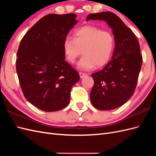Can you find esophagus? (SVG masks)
<instances>
[{"mask_svg": "<svg viewBox=\"0 0 156 156\" xmlns=\"http://www.w3.org/2000/svg\"><path fill=\"white\" fill-rule=\"evenodd\" d=\"M79 75H80V77L81 78H83L84 77L87 76V73H82V72H79Z\"/></svg>", "mask_w": 156, "mask_h": 156, "instance_id": "1", "label": "esophagus"}]
</instances>
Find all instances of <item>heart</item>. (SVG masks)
Instances as JSON below:
<instances>
[{
  "label": "heart",
  "instance_id": "heart-1",
  "mask_svg": "<svg viewBox=\"0 0 156 156\" xmlns=\"http://www.w3.org/2000/svg\"><path fill=\"white\" fill-rule=\"evenodd\" d=\"M115 48V40L111 32L98 27L86 25L74 32V38L67 36L63 42L66 58L74 63L81 55L77 66L82 70H90L94 67L101 68L111 60Z\"/></svg>",
  "mask_w": 156,
  "mask_h": 156
}]
</instances>
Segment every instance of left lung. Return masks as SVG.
<instances>
[{
  "label": "left lung",
  "instance_id": "8db88e82",
  "mask_svg": "<svg viewBox=\"0 0 156 156\" xmlns=\"http://www.w3.org/2000/svg\"><path fill=\"white\" fill-rule=\"evenodd\" d=\"M103 20L107 23L115 36V48L112 59L101 70L92 74L94 84L90 101L101 111L118 108L133 95L143 63L139 41L116 14L109 12L90 13L87 21Z\"/></svg>",
  "mask_w": 156,
  "mask_h": 156
}]
</instances>
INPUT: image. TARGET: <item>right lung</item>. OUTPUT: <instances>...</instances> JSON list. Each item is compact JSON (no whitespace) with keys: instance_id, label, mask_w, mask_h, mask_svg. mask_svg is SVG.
Masks as SVG:
<instances>
[{"instance_id":"1","label":"right lung","mask_w":156,"mask_h":156,"mask_svg":"<svg viewBox=\"0 0 156 156\" xmlns=\"http://www.w3.org/2000/svg\"><path fill=\"white\" fill-rule=\"evenodd\" d=\"M75 13L48 14L28 31L17 53L16 71L27 100L46 112L66 107L80 79L65 60L63 42L77 23Z\"/></svg>"}]
</instances>
